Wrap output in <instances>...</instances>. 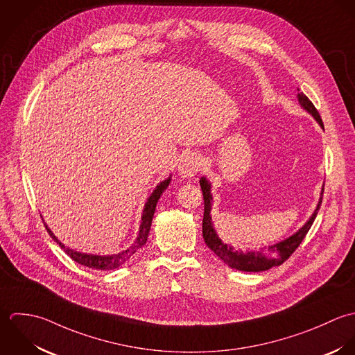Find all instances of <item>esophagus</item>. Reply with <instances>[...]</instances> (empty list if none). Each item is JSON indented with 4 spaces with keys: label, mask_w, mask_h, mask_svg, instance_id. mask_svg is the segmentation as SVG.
I'll return each mask as SVG.
<instances>
[{
    "label": "esophagus",
    "mask_w": 355,
    "mask_h": 355,
    "mask_svg": "<svg viewBox=\"0 0 355 355\" xmlns=\"http://www.w3.org/2000/svg\"><path fill=\"white\" fill-rule=\"evenodd\" d=\"M202 166H203V157L199 153L192 152V153L187 155L185 159L180 163L178 171L182 178H191L196 173L200 171Z\"/></svg>",
    "instance_id": "34e87169"
}]
</instances>
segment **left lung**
Here are the masks:
<instances>
[{
  "mask_svg": "<svg viewBox=\"0 0 355 355\" xmlns=\"http://www.w3.org/2000/svg\"><path fill=\"white\" fill-rule=\"evenodd\" d=\"M297 100L299 104L302 105L303 110H306L309 114L314 116V119L318 122V125L324 129L322 119L315 110L314 104L309 100L306 94L302 92L297 93ZM200 187L203 192V199H205V215H203V239L207 244V247L214 251V254L222 259L229 268L241 270V272H263L276 266L283 265L284 262L295 252V250L299 247V244L303 241L306 237L309 229L311 227L317 213L321 207L322 203V195H324V188L321 191V198L317 205V209L314 210L313 215L309 218V220L291 237L285 239L280 243H276L273 245L265 247L261 251H236L233 247L222 243V240L218 237L215 229H214L213 222H211V203H213V196H211V184L206 180V177L200 178Z\"/></svg>",
  "mask_w": 355,
  "mask_h": 355,
  "instance_id": "left-lung-1",
  "label": "left lung"
}]
</instances>
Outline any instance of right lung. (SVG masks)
Wrapping results in <instances>:
<instances>
[{
    "label": "right lung",
    "mask_w": 355,
    "mask_h": 355,
    "mask_svg": "<svg viewBox=\"0 0 355 355\" xmlns=\"http://www.w3.org/2000/svg\"><path fill=\"white\" fill-rule=\"evenodd\" d=\"M171 181V177H168L167 180L162 181L156 189L152 192V195L149 196V199L146 200L145 203V207H144V211H142L141 216V225H140V232H139V236L136 239V241L133 243L132 247H129L126 251H122L119 254H114V255H92V254H83V252H76L73 250H70L69 247H66L62 241L58 240V237L52 233V230L48 227V225L44 222L48 233L51 234V237L66 251V254L71 258L72 261H75L76 263L79 265H83L86 268H90V269H98V270H112V269H116L119 266H122L126 261H129L135 254L136 251H139L141 248L142 245L146 243V239H148V233L150 230V225H152V218H153V214H155V209H156V205H157V200L159 198L162 196V193L166 191V188L168 187Z\"/></svg>",
    "instance_id": "add662e5"
}]
</instances>
